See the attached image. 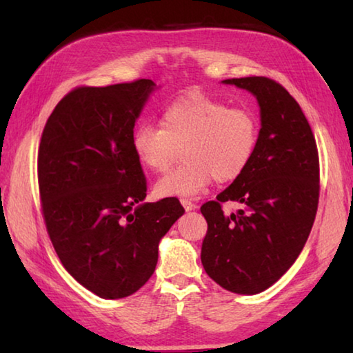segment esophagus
<instances>
[{
  "label": "esophagus",
  "instance_id": "obj_1",
  "mask_svg": "<svg viewBox=\"0 0 353 353\" xmlns=\"http://www.w3.org/2000/svg\"><path fill=\"white\" fill-rule=\"evenodd\" d=\"M181 204L183 205V208L187 212H191V210H194V208H198V205H196L194 202H191V199H188V198H182Z\"/></svg>",
  "mask_w": 353,
  "mask_h": 353
}]
</instances>
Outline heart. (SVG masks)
Instances as JSON below:
<instances>
[{
    "mask_svg": "<svg viewBox=\"0 0 353 353\" xmlns=\"http://www.w3.org/2000/svg\"><path fill=\"white\" fill-rule=\"evenodd\" d=\"M260 123L246 107L193 92L171 101L160 115V126L143 123L132 134V149L146 170L165 172L183 146L185 162L155 183L160 198H194L213 179L234 182L252 162Z\"/></svg>",
    "mask_w": 353,
    "mask_h": 353,
    "instance_id": "1",
    "label": "heart"
}]
</instances>
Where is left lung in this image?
<instances>
[{"instance_id":"left-lung-1","label":"left lung","mask_w":353,"mask_h":353,"mask_svg":"<svg viewBox=\"0 0 353 353\" xmlns=\"http://www.w3.org/2000/svg\"><path fill=\"white\" fill-rule=\"evenodd\" d=\"M223 82L255 94L261 129L248 170L201 207L208 224L201 260L224 290L256 294L276 283L305 246L318 212L319 154L301 105L283 85L265 76ZM227 200L243 208L225 217Z\"/></svg>"}]
</instances>
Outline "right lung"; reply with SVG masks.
I'll return each mask as SVG.
<instances>
[{
	"label": "right lung",
	"mask_w": 353,
	"mask_h": 353,
	"mask_svg": "<svg viewBox=\"0 0 353 353\" xmlns=\"http://www.w3.org/2000/svg\"><path fill=\"white\" fill-rule=\"evenodd\" d=\"M155 83L76 87L48 118L37 155L41 214L62 265L103 299H123L155 271L159 241L185 213L146 198L132 149L135 119Z\"/></svg>",
	"instance_id": "add662e5"
}]
</instances>
